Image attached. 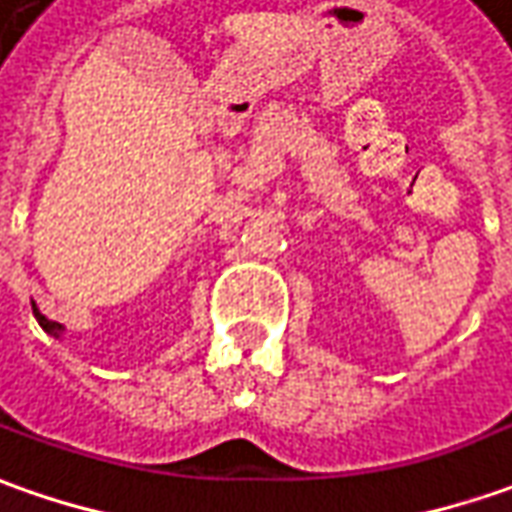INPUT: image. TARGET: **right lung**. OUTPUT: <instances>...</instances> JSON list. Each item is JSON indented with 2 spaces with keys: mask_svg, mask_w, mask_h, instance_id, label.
<instances>
[{
  "mask_svg": "<svg viewBox=\"0 0 512 512\" xmlns=\"http://www.w3.org/2000/svg\"><path fill=\"white\" fill-rule=\"evenodd\" d=\"M33 316H36V322L44 328V333H50V336H55V339H61L64 336V325H58V322H52V319H47V316L41 314L36 308V302H33Z\"/></svg>",
  "mask_w": 512,
  "mask_h": 512,
  "instance_id": "obj_1",
  "label": "right lung"
}]
</instances>
